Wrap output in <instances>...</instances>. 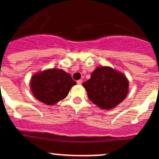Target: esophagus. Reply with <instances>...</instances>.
I'll list each match as a JSON object with an SVG mask.
<instances>
[{"label":"esophagus","instance_id":"34e87169","mask_svg":"<svg viewBox=\"0 0 159 159\" xmlns=\"http://www.w3.org/2000/svg\"><path fill=\"white\" fill-rule=\"evenodd\" d=\"M77 83L78 84V85H82V80H78V81H77Z\"/></svg>","mask_w":159,"mask_h":159}]
</instances>
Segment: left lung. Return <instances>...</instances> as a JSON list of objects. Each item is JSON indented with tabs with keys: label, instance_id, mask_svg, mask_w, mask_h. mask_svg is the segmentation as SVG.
<instances>
[{
	"label": "left lung",
	"instance_id": "8db88e82",
	"mask_svg": "<svg viewBox=\"0 0 159 159\" xmlns=\"http://www.w3.org/2000/svg\"><path fill=\"white\" fill-rule=\"evenodd\" d=\"M88 98L103 109H112L124 100L128 93V80L123 73L108 66L98 67L91 78L82 83Z\"/></svg>",
	"mask_w": 159,
	"mask_h": 159
}]
</instances>
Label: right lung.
Here are the masks:
<instances>
[{
  "label": "right lung",
  "mask_w": 159,
  "mask_h": 159,
  "mask_svg": "<svg viewBox=\"0 0 159 159\" xmlns=\"http://www.w3.org/2000/svg\"><path fill=\"white\" fill-rule=\"evenodd\" d=\"M76 84L65 71L50 68L33 75L30 88L37 100L47 105H54L66 98L72 86Z\"/></svg>",
  "instance_id": "obj_1"
}]
</instances>
